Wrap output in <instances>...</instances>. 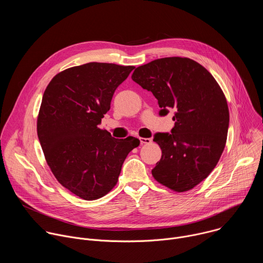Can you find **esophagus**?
<instances>
[{"label": "esophagus", "mask_w": 263, "mask_h": 263, "mask_svg": "<svg viewBox=\"0 0 263 263\" xmlns=\"http://www.w3.org/2000/svg\"><path fill=\"white\" fill-rule=\"evenodd\" d=\"M139 140H140V143H141V144H147V143H151V142H152V139H151V138L140 137V138H139Z\"/></svg>", "instance_id": "1"}]
</instances>
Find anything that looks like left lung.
I'll return each instance as SVG.
<instances>
[{
	"mask_svg": "<svg viewBox=\"0 0 263 263\" xmlns=\"http://www.w3.org/2000/svg\"><path fill=\"white\" fill-rule=\"evenodd\" d=\"M131 78L158 100L160 116L175 111L172 133L153 139L162 152L154 179L174 192L191 191L213 171L226 145V97L204 66L185 57L153 60L135 68Z\"/></svg>",
	"mask_w": 263,
	"mask_h": 263,
	"instance_id": "obj_1",
	"label": "left lung"
}]
</instances>
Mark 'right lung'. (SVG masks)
I'll return each instance as SVG.
<instances>
[{"mask_svg":"<svg viewBox=\"0 0 263 263\" xmlns=\"http://www.w3.org/2000/svg\"><path fill=\"white\" fill-rule=\"evenodd\" d=\"M135 66L89 62L66 68L47 86L37 135L57 181L92 201L117 185L122 165L139 139L112 137L99 128L118 86Z\"/></svg>","mask_w":263,"mask_h":263,"instance_id":"right-lung-1","label":"right lung"}]
</instances>
